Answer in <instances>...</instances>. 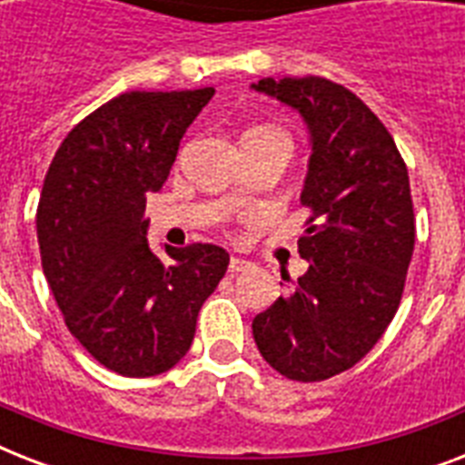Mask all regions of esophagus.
I'll return each mask as SVG.
<instances>
[{"label": "esophagus", "mask_w": 465, "mask_h": 465, "mask_svg": "<svg viewBox=\"0 0 465 465\" xmlns=\"http://www.w3.org/2000/svg\"><path fill=\"white\" fill-rule=\"evenodd\" d=\"M251 268V262L239 258V255H232V261H229V272H246Z\"/></svg>", "instance_id": "obj_1"}]
</instances>
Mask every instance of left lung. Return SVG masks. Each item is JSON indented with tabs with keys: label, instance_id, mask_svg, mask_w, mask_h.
Wrapping results in <instances>:
<instances>
[{
	"label": "left lung",
	"instance_id": "1",
	"mask_svg": "<svg viewBox=\"0 0 465 465\" xmlns=\"http://www.w3.org/2000/svg\"><path fill=\"white\" fill-rule=\"evenodd\" d=\"M255 89L304 115L313 154L299 239L309 270L253 318V338L282 376L323 381L354 367L396 316L415 246L408 166L381 120L342 84L268 76Z\"/></svg>",
	"mask_w": 465,
	"mask_h": 465
}]
</instances>
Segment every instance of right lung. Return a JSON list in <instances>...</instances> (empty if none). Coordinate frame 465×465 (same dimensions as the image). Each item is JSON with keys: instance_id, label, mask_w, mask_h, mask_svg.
<instances>
[{"instance_id": "add662e5", "label": "right lung", "mask_w": 465, "mask_h": 465, "mask_svg": "<svg viewBox=\"0 0 465 465\" xmlns=\"http://www.w3.org/2000/svg\"><path fill=\"white\" fill-rule=\"evenodd\" d=\"M214 89L125 91L64 137L40 193L43 272L69 332L123 376H156L185 357L197 313L229 268L214 243H147V195Z\"/></svg>"}]
</instances>
